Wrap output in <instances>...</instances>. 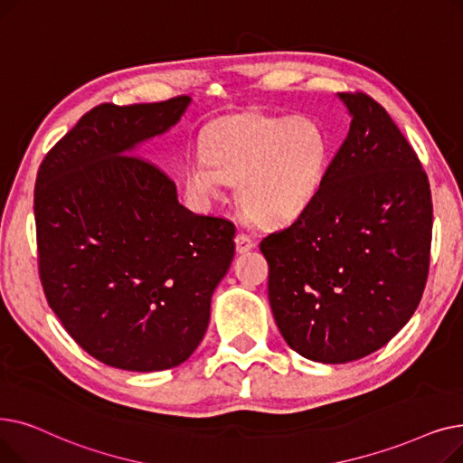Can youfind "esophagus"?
<instances>
[{
  "label": "esophagus",
  "mask_w": 463,
  "mask_h": 463,
  "mask_svg": "<svg viewBox=\"0 0 463 463\" xmlns=\"http://www.w3.org/2000/svg\"><path fill=\"white\" fill-rule=\"evenodd\" d=\"M235 249L239 254H247L254 249V241L247 233H237L235 235Z\"/></svg>",
  "instance_id": "obj_1"
}]
</instances>
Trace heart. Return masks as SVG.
<instances>
[{
  "label": "heart",
  "instance_id": "heart-1",
  "mask_svg": "<svg viewBox=\"0 0 463 463\" xmlns=\"http://www.w3.org/2000/svg\"><path fill=\"white\" fill-rule=\"evenodd\" d=\"M332 156L324 128L305 117L243 115L213 129L203 156L184 162V184L195 203L211 205L226 181L237 200L266 226L298 220L318 197Z\"/></svg>",
  "mask_w": 463,
  "mask_h": 463
}]
</instances>
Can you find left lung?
I'll return each mask as SVG.
<instances>
[{
	"label": "left lung",
	"mask_w": 463,
	"mask_h": 463,
	"mask_svg": "<svg viewBox=\"0 0 463 463\" xmlns=\"http://www.w3.org/2000/svg\"><path fill=\"white\" fill-rule=\"evenodd\" d=\"M350 129L315 203L260 243L284 341L320 364L384 346L420 303L431 243V192L400 128L367 94H337Z\"/></svg>",
	"instance_id": "8db88e82"
}]
</instances>
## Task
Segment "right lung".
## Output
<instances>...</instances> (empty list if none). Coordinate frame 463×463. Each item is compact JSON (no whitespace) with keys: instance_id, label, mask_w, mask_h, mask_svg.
<instances>
[{"instance_id":"add662e5","label":"right lung","mask_w":463,"mask_h":463,"mask_svg":"<svg viewBox=\"0 0 463 463\" xmlns=\"http://www.w3.org/2000/svg\"><path fill=\"white\" fill-rule=\"evenodd\" d=\"M190 103H101L37 173L43 290L77 345L111 367L150 373L186 362L235 254L230 220L183 207L175 183L136 154Z\"/></svg>"}]
</instances>
